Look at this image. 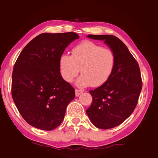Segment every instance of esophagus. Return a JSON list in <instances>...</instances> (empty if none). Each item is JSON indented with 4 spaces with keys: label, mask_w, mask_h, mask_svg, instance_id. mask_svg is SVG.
Masks as SVG:
<instances>
[{
    "label": "esophagus",
    "mask_w": 158,
    "mask_h": 158,
    "mask_svg": "<svg viewBox=\"0 0 158 158\" xmlns=\"http://www.w3.org/2000/svg\"><path fill=\"white\" fill-rule=\"evenodd\" d=\"M82 93H83L82 90H77V89H76V90H75V95H76V97H79L80 94H81Z\"/></svg>",
    "instance_id": "obj_1"
}]
</instances>
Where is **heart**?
<instances>
[{
    "label": "heart",
    "mask_w": 158,
    "mask_h": 158,
    "mask_svg": "<svg viewBox=\"0 0 158 158\" xmlns=\"http://www.w3.org/2000/svg\"><path fill=\"white\" fill-rule=\"evenodd\" d=\"M116 64L114 52L90 41L78 44L72 55L62 54L59 60L60 74L65 81H73L81 68L82 74L76 81L79 87L100 86L113 74Z\"/></svg>",
    "instance_id": "b5f03b06"
}]
</instances>
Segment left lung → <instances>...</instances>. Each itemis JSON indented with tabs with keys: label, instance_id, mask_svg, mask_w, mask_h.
<instances>
[{
	"label": "left lung",
	"instance_id": "8db88e82",
	"mask_svg": "<svg viewBox=\"0 0 158 158\" xmlns=\"http://www.w3.org/2000/svg\"><path fill=\"white\" fill-rule=\"evenodd\" d=\"M87 37L104 41L116 57L115 67L108 81L89 93L93 97L86 113L94 127L112 128L121 124L135 108L142 82L138 64L121 40L113 35Z\"/></svg>",
	"mask_w": 158,
	"mask_h": 158
}]
</instances>
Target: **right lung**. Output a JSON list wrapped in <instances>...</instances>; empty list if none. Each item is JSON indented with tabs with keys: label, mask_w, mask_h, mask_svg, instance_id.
I'll return each mask as SVG.
<instances>
[{
	"label": "right lung",
	"mask_w": 158,
	"mask_h": 158,
	"mask_svg": "<svg viewBox=\"0 0 158 158\" xmlns=\"http://www.w3.org/2000/svg\"><path fill=\"white\" fill-rule=\"evenodd\" d=\"M79 37L74 32L41 34L28 43L17 59L11 95L23 118L33 127L52 131L64 120L75 92L62 78L59 60Z\"/></svg>",
	"instance_id": "right-lung-1"
}]
</instances>
